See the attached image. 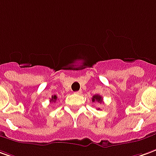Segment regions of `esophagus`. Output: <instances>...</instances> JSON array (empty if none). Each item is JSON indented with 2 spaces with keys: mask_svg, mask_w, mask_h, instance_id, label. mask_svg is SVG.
<instances>
[{
  "mask_svg": "<svg viewBox=\"0 0 156 156\" xmlns=\"http://www.w3.org/2000/svg\"><path fill=\"white\" fill-rule=\"evenodd\" d=\"M75 93H76V94H81V91H77V92H75Z\"/></svg>",
  "mask_w": 156,
  "mask_h": 156,
  "instance_id": "34e87169",
  "label": "esophagus"
}]
</instances>
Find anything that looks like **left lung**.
Masks as SVG:
<instances>
[{"instance_id": "left-lung-1", "label": "left lung", "mask_w": 156, "mask_h": 156, "mask_svg": "<svg viewBox=\"0 0 156 156\" xmlns=\"http://www.w3.org/2000/svg\"><path fill=\"white\" fill-rule=\"evenodd\" d=\"M92 102H98V103H99V104H102L103 103V97L100 96V95H94V96L92 97Z\"/></svg>"}]
</instances>
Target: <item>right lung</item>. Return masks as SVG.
I'll use <instances>...</instances> for the list:
<instances>
[{"label":"right lung","mask_w":156,"mask_h":156,"mask_svg":"<svg viewBox=\"0 0 156 156\" xmlns=\"http://www.w3.org/2000/svg\"><path fill=\"white\" fill-rule=\"evenodd\" d=\"M57 98H58L57 95H53V96H51V98L50 99V102H54V103H55V101L57 100Z\"/></svg>","instance_id":"1"}]
</instances>
